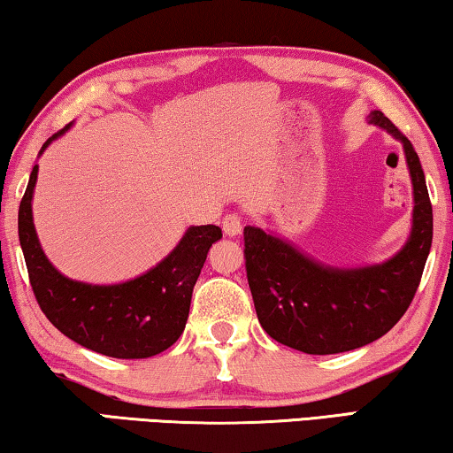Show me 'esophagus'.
<instances>
[{"label": "esophagus", "mask_w": 453, "mask_h": 453, "mask_svg": "<svg viewBox=\"0 0 453 453\" xmlns=\"http://www.w3.org/2000/svg\"><path fill=\"white\" fill-rule=\"evenodd\" d=\"M222 231H225V234H228V237H237V234H241L242 231L241 214H226L225 219H222Z\"/></svg>", "instance_id": "1"}]
</instances>
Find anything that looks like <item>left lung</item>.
Returning a JSON list of instances; mask_svg holds the SVG:
<instances>
[{
  "label": "left lung",
  "instance_id": "8db88e82",
  "mask_svg": "<svg viewBox=\"0 0 453 453\" xmlns=\"http://www.w3.org/2000/svg\"><path fill=\"white\" fill-rule=\"evenodd\" d=\"M370 124L403 142L412 181L411 237L395 257L378 265H323L292 242L245 226V267L255 312L281 345L311 353L351 351L386 335L411 306L434 239V208L411 141L380 110Z\"/></svg>",
  "mask_w": 453,
  "mask_h": 453
}]
</instances>
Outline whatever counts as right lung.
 I'll return each mask as SVG.
<instances>
[{"instance_id": "right-lung-1", "label": "right lung", "mask_w": 453, "mask_h": 453, "mask_svg": "<svg viewBox=\"0 0 453 453\" xmlns=\"http://www.w3.org/2000/svg\"><path fill=\"white\" fill-rule=\"evenodd\" d=\"M69 127L52 134L42 145L41 155ZM36 178L38 165L32 169L28 188L19 202L18 237L32 292L50 323L65 337L108 357L142 359L172 347L186 329L196 280L208 249L222 239L220 228L189 226L173 251L139 278L110 286L85 284L65 278L38 242L32 222Z\"/></svg>"}]
</instances>
